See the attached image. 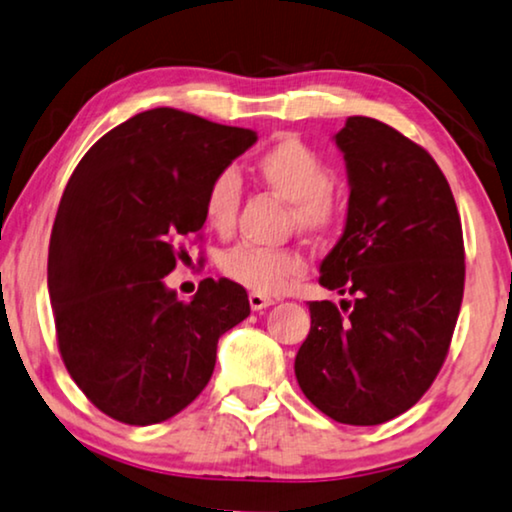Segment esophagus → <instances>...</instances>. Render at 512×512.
Wrapping results in <instances>:
<instances>
[{
    "label": "esophagus",
    "mask_w": 512,
    "mask_h": 512,
    "mask_svg": "<svg viewBox=\"0 0 512 512\" xmlns=\"http://www.w3.org/2000/svg\"><path fill=\"white\" fill-rule=\"evenodd\" d=\"M248 301H250V308H253V311H262V308L273 306L271 297H266V294H257V292H250Z\"/></svg>",
    "instance_id": "34e87169"
}]
</instances>
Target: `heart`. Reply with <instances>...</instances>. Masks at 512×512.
Instances as JSON below:
<instances>
[{"label": "heart", "mask_w": 512, "mask_h": 512, "mask_svg": "<svg viewBox=\"0 0 512 512\" xmlns=\"http://www.w3.org/2000/svg\"><path fill=\"white\" fill-rule=\"evenodd\" d=\"M255 174L280 199L290 201L292 222L299 232L318 236L338 222V204L331 197L334 174L329 164L299 136L285 134L255 157ZM241 201V183L232 169L220 171L204 194L206 225L225 234L234 227ZM220 269L232 283L257 294H280L304 276L306 264L299 253L280 248L236 246L225 253Z\"/></svg>", "instance_id": "b5f03b06"}]
</instances>
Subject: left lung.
Segmentation results:
<instances>
[{
    "mask_svg": "<svg viewBox=\"0 0 512 512\" xmlns=\"http://www.w3.org/2000/svg\"><path fill=\"white\" fill-rule=\"evenodd\" d=\"M334 141L350 199L320 285L350 301H308L294 373L331 420L369 427L406 413L441 371L464 297L462 220L434 157L394 127L352 115Z\"/></svg>",
    "mask_w": 512,
    "mask_h": 512,
    "instance_id": "obj_1",
    "label": "left lung"
}]
</instances>
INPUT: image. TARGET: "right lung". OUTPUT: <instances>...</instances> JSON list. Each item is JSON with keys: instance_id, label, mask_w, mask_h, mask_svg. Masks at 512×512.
<instances>
[{"instance_id": "obj_1", "label": "right lung", "mask_w": 512, "mask_h": 512, "mask_svg": "<svg viewBox=\"0 0 512 512\" xmlns=\"http://www.w3.org/2000/svg\"><path fill=\"white\" fill-rule=\"evenodd\" d=\"M257 141L178 109L143 111L104 134L71 174L48 248V294L69 376L113 420L146 427L199 397L218 338L250 315L229 278L187 301L164 276L204 227L208 183Z\"/></svg>"}]
</instances>
